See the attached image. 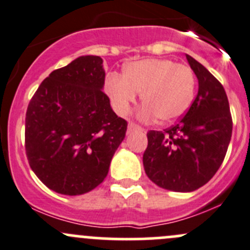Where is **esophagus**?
I'll use <instances>...</instances> for the list:
<instances>
[{
  "label": "esophagus",
  "mask_w": 250,
  "mask_h": 250,
  "mask_svg": "<svg viewBox=\"0 0 250 250\" xmlns=\"http://www.w3.org/2000/svg\"><path fill=\"white\" fill-rule=\"evenodd\" d=\"M133 130H143V128L140 125H135L134 122L128 123V132H133Z\"/></svg>",
  "instance_id": "esophagus-1"
}]
</instances>
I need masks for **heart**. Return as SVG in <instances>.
Returning <instances> with one entry per match:
<instances>
[{
    "mask_svg": "<svg viewBox=\"0 0 250 250\" xmlns=\"http://www.w3.org/2000/svg\"><path fill=\"white\" fill-rule=\"evenodd\" d=\"M105 91L113 108L125 115L142 93L145 103L140 117L160 122L176 121L188 111L195 95L197 79L193 69L172 60H143L125 67L123 76L108 74Z\"/></svg>",
    "mask_w": 250,
    "mask_h": 250,
    "instance_id": "heart-1",
    "label": "heart"
}]
</instances>
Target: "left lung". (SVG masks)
<instances>
[{
  "label": "left lung",
  "mask_w": 250,
  "mask_h": 250,
  "mask_svg": "<svg viewBox=\"0 0 250 250\" xmlns=\"http://www.w3.org/2000/svg\"><path fill=\"white\" fill-rule=\"evenodd\" d=\"M199 90L186 115L165 130L147 132L143 164L150 181L173 192H193L221 166L232 135V116L222 84L186 55Z\"/></svg>",
  "instance_id": "8db88e82"
}]
</instances>
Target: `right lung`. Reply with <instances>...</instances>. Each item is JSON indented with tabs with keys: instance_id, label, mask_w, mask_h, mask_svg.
<instances>
[{
	"instance_id": "add662e5",
	"label": "right lung",
	"mask_w": 250,
	"mask_h": 250,
	"mask_svg": "<svg viewBox=\"0 0 250 250\" xmlns=\"http://www.w3.org/2000/svg\"><path fill=\"white\" fill-rule=\"evenodd\" d=\"M100 56H81L43 79L25 115L29 165L47 188L81 195L103 183L127 121L103 91Z\"/></svg>"
}]
</instances>
